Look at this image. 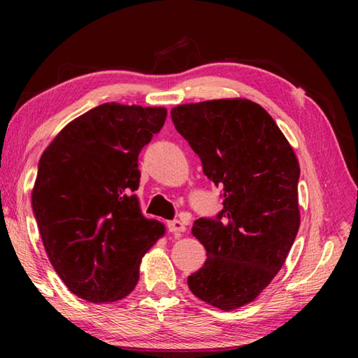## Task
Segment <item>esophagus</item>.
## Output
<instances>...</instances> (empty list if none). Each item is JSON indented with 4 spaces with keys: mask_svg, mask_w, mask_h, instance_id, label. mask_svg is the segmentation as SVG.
I'll use <instances>...</instances> for the list:
<instances>
[{
    "mask_svg": "<svg viewBox=\"0 0 358 358\" xmlns=\"http://www.w3.org/2000/svg\"><path fill=\"white\" fill-rule=\"evenodd\" d=\"M167 229L172 234H181L186 231V226L183 222H180V220H172V222H167Z\"/></svg>",
    "mask_w": 358,
    "mask_h": 358,
    "instance_id": "obj_1",
    "label": "esophagus"
}]
</instances>
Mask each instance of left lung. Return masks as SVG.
<instances>
[{
	"label": "left lung",
	"instance_id": "1",
	"mask_svg": "<svg viewBox=\"0 0 358 358\" xmlns=\"http://www.w3.org/2000/svg\"><path fill=\"white\" fill-rule=\"evenodd\" d=\"M171 117L224 199L215 218L192 226L208 258L187 277L189 289L222 310L241 308L277 275L299 232V159L275 121L250 100L181 104Z\"/></svg>",
	"mask_w": 358,
	"mask_h": 358
}]
</instances>
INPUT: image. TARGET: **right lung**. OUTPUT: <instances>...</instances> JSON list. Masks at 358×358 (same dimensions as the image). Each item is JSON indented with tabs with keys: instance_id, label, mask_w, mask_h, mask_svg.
I'll return each mask as SVG.
<instances>
[{
	"instance_id": "add662e5",
	"label": "right lung",
	"mask_w": 358,
	"mask_h": 358,
	"mask_svg": "<svg viewBox=\"0 0 358 358\" xmlns=\"http://www.w3.org/2000/svg\"><path fill=\"white\" fill-rule=\"evenodd\" d=\"M164 108L104 103L62 129L38 163L32 208L53 269L83 300L134 291L144 254L166 227L144 218L138 155L166 121Z\"/></svg>"
}]
</instances>
